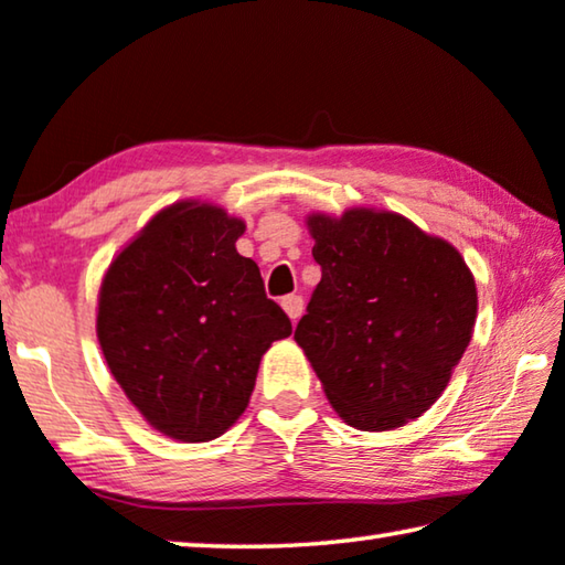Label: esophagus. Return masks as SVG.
<instances>
[{
    "instance_id": "34e87169",
    "label": "esophagus",
    "mask_w": 565,
    "mask_h": 565,
    "mask_svg": "<svg viewBox=\"0 0 565 565\" xmlns=\"http://www.w3.org/2000/svg\"><path fill=\"white\" fill-rule=\"evenodd\" d=\"M281 307H284L286 315H289L291 321H299L301 311H303V299L299 297V294H289V297L281 299Z\"/></svg>"
}]
</instances>
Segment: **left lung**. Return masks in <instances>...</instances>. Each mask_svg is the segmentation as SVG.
<instances>
[{"mask_svg":"<svg viewBox=\"0 0 565 565\" xmlns=\"http://www.w3.org/2000/svg\"><path fill=\"white\" fill-rule=\"evenodd\" d=\"M321 281L294 339L356 429L402 427L443 395L470 344L478 291L447 241L405 216H309Z\"/></svg>","mask_w":565,"mask_h":565,"instance_id":"left-lung-1","label":"left lung"}]
</instances>
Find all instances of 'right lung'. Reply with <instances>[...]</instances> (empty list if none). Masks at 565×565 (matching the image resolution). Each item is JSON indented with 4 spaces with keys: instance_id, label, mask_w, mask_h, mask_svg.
<instances>
[{
    "instance_id": "1",
    "label": "right lung",
    "mask_w": 565,
    "mask_h": 565,
    "mask_svg": "<svg viewBox=\"0 0 565 565\" xmlns=\"http://www.w3.org/2000/svg\"><path fill=\"white\" fill-rule=\"evenodd\" d=\"M244 221L209 203L160 211L107 268L97 339L125 395L160 433L205 443L244 415L258 362L291 321L236 250Z\"/></svg>"
}]
</instances>
